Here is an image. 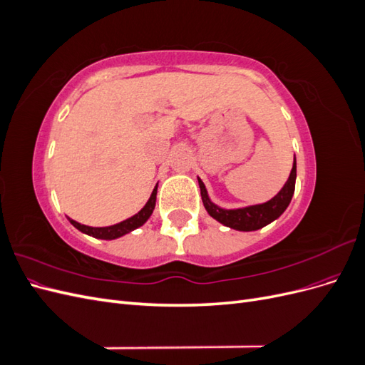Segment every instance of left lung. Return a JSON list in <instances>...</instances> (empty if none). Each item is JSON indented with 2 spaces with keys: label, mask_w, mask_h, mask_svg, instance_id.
I'll return each instance as SVG.
<instances>
[{
  "label": "left lung",
  "mask_w": 365,
  "mask_h": 365,
  "mask_svg": "<svg viewBox=\"0 0 365 365\" xmlns=\"http://www.w3.org/2000/svg\"><path fill=\"white\" fill-rule=\"evenodd\" d=\"M295 178H297V161L294 157L289 178L284 182L282 190L277 195L271 197V200L267 202L245 205L239 208H224L215 204L212 200H210L205 184L201 181L200 176H197V184H200L201 197H202L207 213L213 219H216L217 222L237 231H256L274 222V220L279 219L283 215L284 210L288 208L295 190Z\"/></svg>",
  "instance_id": "1"
}]
</instances>
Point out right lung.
Wrapping results in <instances>:
<instances>
[{"label": "right lung", "mask_w": 365, "mask_h": 365, "mask_svg": "<svg viewBox=\"0 0 365 365\" xmlns=\"http://www.w3.org/2000/svg\"><path fill=\"white\" fill-rule=\"evenodd\" d=\"M157 190H158V184L155 185V189L152 190V195L148 200V202L145 204L140 212L134 216H130L125 220H121V222L111 225V227H88V225H82L79 222H76L71 217H68L70 224L73 227H76L82 233L88 235V236H93L96 239H103V240H113V239H118L121 236H125L130 231H134L135 228L145 225L148 222V219L150 217V215L153 213V208H155V202H157Z\"/></svg>", "instance_id": "1"}]
</instances>
